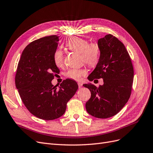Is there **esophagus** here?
<instances>
[{
    "mask_svg": "<svg viewBox=\"0 0 153 153\" xmlns=\"http://www.w3.org/2000/svg\"><path fill=\"white\" fill-rule=\"evenodd\" d=\"M78 86H79V88H81V87L82 86V84L81 82H78Z\"/></svg>",
    "mask_w": 153,
    "mask_h": 153,
    "instance_id": "34e87169",
    "label": "esophagus"
}]
</instances>
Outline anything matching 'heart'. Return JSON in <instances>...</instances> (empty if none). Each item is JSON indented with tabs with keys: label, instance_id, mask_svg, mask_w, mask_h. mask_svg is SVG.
I'll use <instances>...</instances> for the list:
<instances>
[{
	"label": "heart",
	"instance_id": "heart-1",
	"mask_svg": "<svg viewBox=\"0 0 153 153\" xmlns=\"http://www.w3.org/2000/svg\"><path fill=\"white\" fill-rule=\"evenodd\" d=\"M68 50L79 53L81 60L91 67L97 66L100 60V50L96 42L90 43L86 39L74 37L71 38L66 44ZM63 54L60 50H57L54 54V61L58 67H62L63 64ZM86 71L84 68H71L65 76L75 81H80L83 76L86 75Z\"/></svg>",
	"mask_w": 153,
	"mask_h": 153
}]
</instances>
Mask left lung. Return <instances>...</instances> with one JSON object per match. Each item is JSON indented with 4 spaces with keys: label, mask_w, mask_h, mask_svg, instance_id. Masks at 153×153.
Returning <instances> with one entry per match:
<instances>
[{
    "label": "left lung",
    "mask_w": 153,
    "mask_h": 153,
    "mask_svg": "<svg viewBox=\"0 0 153 153\" xmlns=\"http://www.w3.org/2000/svg\"><path fill=\"white\" fill-rule=\"evenodd\" d=\"M100 60L88 80L102 78L103 85L97 87L91 83L83 85L91 91L86 103L87 112L97 118L117 114L131 95L134 68L128 53L120 41L111 34L98 39Z\"/></svg>",
    "instance_id": "left-lung-1"
}]
</instances>
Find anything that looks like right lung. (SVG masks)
Returning <instances> with one entry per match:
<instances>
[{
  "mask_svg": "<svg viewBox=\"0 0 153 153\" xmlns=\"http://www.w3.org/2000/svg\"><path fill=\"white\" fill-rule=\"evenodd\" d=\"M58 41L57 36H50L29 44L22 52L15 76L24 105L31 114L44 120L61 117L78 89L77 83L70 79L64 80L58 89L52 85L60 72L54 61Z\"/></svg>",
  "mask_w": 153,
  "mask_h": 153,
  "instance_id": "add662e5",
  "label": "right lung"
}]
</instances>
